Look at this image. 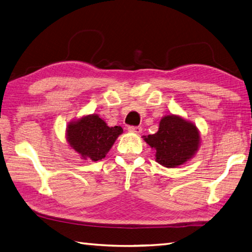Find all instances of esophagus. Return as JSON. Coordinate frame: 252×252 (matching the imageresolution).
<instances>
[{
    "instance_id": "1",
    "label": "esophagus",
    "mask_w": 252,
    "mask_h": 252,
    "mask_svg": "<svg viewBox=\"0 0 252 252\" xmlns=\"http://www.w3.org/2000/svg\"><path fill=\"white\" fill-rule=\"evenodd\" d=\"M128 131L129 132H133V133H141L142 128L140 126H129L128 127Z\"/></svg>"
}]
</instances>
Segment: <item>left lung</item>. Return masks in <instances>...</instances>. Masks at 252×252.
I'll return each mask as SVG.
<instances>
[{"mask_svg": "<svg viewBox=\"0 0 252 252\" xmlns=\"http://www.w3.org/2000/svg\"><path fill=\"white\" fill-rule=\"evenodd\" d=\"M143 138L156 150V161L167 168H175L191 159L200 141L196 126L173 114L160 120L158 132Z\"/></svg>", "mask_w": 252, "mask_h": 252, "instance_id": "obj_1", "label": "left lung"}]
</instances>
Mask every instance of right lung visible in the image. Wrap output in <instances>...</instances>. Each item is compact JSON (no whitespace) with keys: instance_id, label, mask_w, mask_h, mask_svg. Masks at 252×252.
I'll return each mask as SVG.
<instances>
[{"instance_id":"add662e5","label":"right lung","mask_w":252,"mask_h":252,"mask_svg":"<svg viewBox=\"0 0 252 252\" xmlns=\"http://www.w3.org/2000/svg\"><path fill=\"white\" fill-rule=\"evenodd\" d=\"M122 132L121 126L109 127L97 114H92L70 123L66 140L83 158L97 161L105 158Z\"/></svg>"}]
</instances>
